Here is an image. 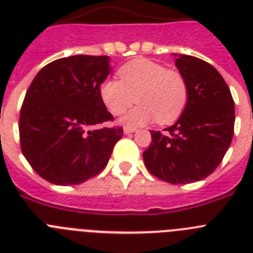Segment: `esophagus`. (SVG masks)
Masks as SVG:
<instances>
[{
	"label": "esophagus",
	"instance_id": "1",
	"mask_svg": "<svg viewBox=\"0 0 253 253\" xmlns=\"http://www.w3.org/2000/svg\"><path fill=\"white\" fill-rule=\"evenodd\" d=\"M135 130H137V128H134V126H129V125L124 126V133L125 134H131V133H134Z\"/></svg>",
	"mask_w": 253,
	"mask_h": 253
}]
</instances>
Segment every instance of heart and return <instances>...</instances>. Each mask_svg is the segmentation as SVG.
<instances>
[{
    "label": "heart",
    "mask_w": 253,
    "mask_h": 253,
    "mask_svg": "<svg viewBox=\"0 0 253 253\" xmlns=\"http://www.w3.org/2000/svg\"><path fill=\"white\" fill-rule=\"evenodd\" d=\"M119 80L106 78L100 96L107 110L120 115L137 100L139 105L123 118L128 125H140L156 119L169 124L182 114L189 99V87L182 73L167 69L149 59H135L119 69Z\"/></svg>",
    "instance_id": "heart-1"
}]
</instances>
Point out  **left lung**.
Masks as SVG:
<instances>
[{
    "mask_svg": "<svg viewBox=\"0 0 253 253\" xmlns=\"http://www.w3.org/2000/svg\"><path fill=\"white\" fill-rule=\"evenodd\" d=\"M176 55V54H175ZM189 87L184 111L166 133L152 130L143 160L152 175L169 184H189L215 171L231 146L234 101L224 78L205 60L176 55Z\"/></svg>",
    "mask_w": 253,
    "mask_h": 253,
    "instance_id": "8db88e82",
    "label": "left lung"
}]
</instances>
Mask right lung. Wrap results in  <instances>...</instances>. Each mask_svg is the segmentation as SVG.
<instances>
[{"label": "right lung", "instance_id": "1", "mask_svg": "<svg viewBox=\"0 0 253 253\" xmlns=\"http://www.w3.org/2000/svg\"><path fill=\"white\" fill-rule=\"evenodd\" d=\"M107 55H72L35 76L20 111L22 154L40 177L68 186L96 176L109 162L123 128H97L114 120L100 96L111 71Z\"/></svg>", "mask_w": 253, "mask_h": 253}]
</instances>
